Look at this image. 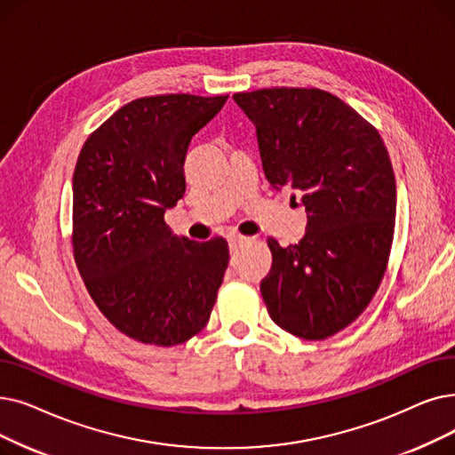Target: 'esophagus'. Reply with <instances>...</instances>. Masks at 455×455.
I'll list each match as a JSON object with an SVG mask.
<instances>
[{"instance_id": "34e87169", "label": "esophagus", "mask_w": 455, "mask_h": 455, "mask_svg": "<svg viewBox=\"0 0 455 455\" xmlns=\"http://www.w3.org/2000/svg\"><path fill=\"white\" fill-rule=\"evenodd\" d=\"M249 238H245V235H238V234H232L228 235V247L230 251H235L242 243H245Z\"/></svg>"}]
</instances>
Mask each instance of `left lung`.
Segmentation results:
<instances>
[{
  "mask_svg": "<svg viewBox=\"0 0 455 455\" xmlns=\"http://www.w3.org/2000/svg\"><path fill=\"white\" fill-rule=\"evenodd\" d=\"M234 100L256 126L269 186L305 193L301 242L267 238L264 303L293 337L323 340L359 318L387 271L396 223L388 150L364 116L322 89L271 87Z\"/></svg>",
  "mask_w": 455,
  "mask_h": 455,
  "instance_id": "1",
  "label": "left lung"
}]
</instances>
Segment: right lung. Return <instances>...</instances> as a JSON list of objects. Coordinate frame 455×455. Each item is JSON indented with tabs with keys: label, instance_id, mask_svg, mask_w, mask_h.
Returning a JSON list of instances; mask_svg holds the SVG:
<instances>
[{
	"label": "right lung",
	"instance_id": "right-lung-1",
	"mask_svg": "<svg viewBox=\"0 0 455 455\" xmlns=\"http://www.w3.org/2000/svg\"><path fill=\"white\" fill-rule=\"evenodd\" d=\"M225 96L156 94L128 102L77 156L72 249L85 288L128 339L179 346L210 320L228 266L225 238L191 242L165 223L186 191L191 137Z\"/></svg>",
	"mask_w": 455,
	"mask_h": 455
}]
</instances>
